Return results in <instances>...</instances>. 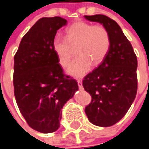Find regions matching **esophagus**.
Masks as SVG:
<instances>
[{
  "label": "esophagus",
  "mask_w": 149,
  "mask_h": 149,
  "mask_svg": "<svg viewBox=\"0 0 149 149\" xmlns=\"http://www.w3.org/2000/svg\"><path fill=\"white\" fill-rule=\"evenodd\" d=\"M77 84H78V88H79V89H83V82H82V80H80V79H78L77 80Z\"/></svg>",
  "instance_id": "obj_1"
}]
</instances>
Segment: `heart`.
I'll list each match as a JSON object with an SVG mask.
<instances>
[{"mask_svg":"<svg viewBox=\"0 0 149 149\" xmlns=\"http://www.w3.org/2000/svg\"><path fill=\"white\" fill-rule=\"evenodd\" d=\"M66 38L56 35L52 41V48L59 63L66 66L76 47L74 59L67 67L66 72L74 77H82L94 65L101 63L110 47L109 32L101 25H93L79 21L72 24L66 31Z\"/></svg>","mask_w":149,"mask_h":149,"instance_id":"heart-1","label":"heart"}]
</instances>
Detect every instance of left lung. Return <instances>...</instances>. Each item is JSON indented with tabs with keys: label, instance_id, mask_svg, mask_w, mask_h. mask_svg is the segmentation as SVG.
Here are the masks:
<instances>
[{
	"label": "left lung",
	"instance_id": "left-lung-1",
	"mask_svg": "<svg viewBox=\"0 0 149 149\" xmlns=\"http://www.w3.org/2000/svg\"><path fill=\"white\" fill-rule=\"evenodd\" d=\"M85 18L102 24L110 38L106 57L83 79L85 91L92 96L85 112L93 125L110 127L127 114L135 100L137 60L130 41L116 21L100 14Z\"/></svg>",
	"mask_w": 149,
	"mask_h": 149
}]
</instances>
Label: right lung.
Returning <instances> with one entry per match:
<instances>
[{
	"label": "right lung",
	"mask_w": 149,
	"mask_h": 149,
	"mask_svg": "<svg viewBox=\"0 0 149 149\" xmlns=\"http://www.w3.org/2000/svg\"><path fill=\"white\" fill-rule=\"evenodd\" d=\"M67 21L60 17L38 20L23 36L14 56V95L29 127L42 133L60 127L61 109L78 90L63 74L52 48L57 30Z\"/></svg>",
	"instance_id": "add662e5"
}]
</instances>
